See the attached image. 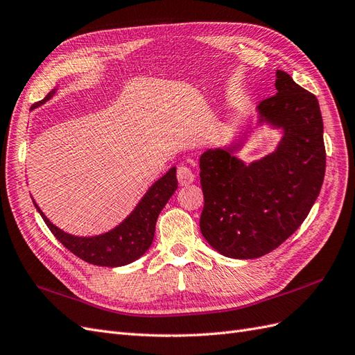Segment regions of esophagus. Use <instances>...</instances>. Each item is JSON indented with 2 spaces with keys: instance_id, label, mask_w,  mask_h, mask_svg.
<instances>
[{
  "instance_id": "esophagus-1",
  "label": "esophagus",
  "mask_w": 355,
  "mask_h": 355,
  "mask_svg": "<svg viewBox=\"0 0 355 355\" xmlns=\"http://www.w3.org/2000/svg\"><path fill=\"white\" fill-rule=\"evenodd\" d=\"M178 180L180 187L191 185L194 182V173H192L191 168L187 166H179L178 167Z\"/></svg>"
}]
</instances>
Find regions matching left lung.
I'll list each match as a JSON object with an SVG mask.
<instances>
[{"mask_svg": "<svg viewBox=\"0 0 355 355\" xmlns=\"http://www.w3.org/2000/svg\"><path fill=\"white\" fill-rule=\"evenodd\" d=\"M275 75V96L256 108V125L282 133L274 151L252 163L237 157L253 132L249 123L230 145L200 157V230L214 250L232 259H254L284 243L308 216L324 180L318 101L287 72Z\"/></svg>", "mask_w": 355, "mask_h": 355, "instance_id": "obj_1", "label": "left lung"}]
</instances>
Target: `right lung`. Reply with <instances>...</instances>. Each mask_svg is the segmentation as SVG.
I'll return each mask as SVG.
<instances>
[{"instance_id": "obj_1", "label": "right lung", "mask_w": 355, "mask_h": 355, "mask_svg": "<svg viewBox=\"0 0 355 355\" xmlns=\"http://www.w3.org/2000/svg\"><path fill=\"white\" fill-rule=\"evenodd\" d=\"M55 93L56 89H53L44 99L34 105V108L46 103ZM176 189V167H171L164 176H161L148 188L141 201L136 204L132 213L120 225H116L108 232L90 235V237H80V235H72L60 230L42 213L34 198L32 201H34L35 209L44 219L49 230L69 252L89 263L116 268L137 261L151 247L158 214L164 209Z\"/></svg>"}]
</instances>
